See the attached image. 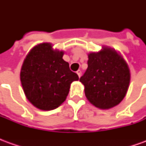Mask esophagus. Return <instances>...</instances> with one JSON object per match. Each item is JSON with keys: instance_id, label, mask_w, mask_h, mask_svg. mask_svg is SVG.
I'll return each mask as SVG.
<instances>
[{"instance_id": "1", "label": "esophagus", "mask_w": 146, "mask_h": 146, "mask_svg": "<svg viewBox=\"0 0 146 146\" xmlns=\"http://www.w3.org/2000/svg\"><path fill=\"white\" fill-rule=\"evenodd\" d=\"M76 73H77V75L79 76V77H80V76H81V70H78L76 71Z\"/></svg>"}]
</instances>
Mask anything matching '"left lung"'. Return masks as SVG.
I'll use <instances>...</instances> for the list:
<instances>
[{
  "instance_id": "8db88e82",
  "label": "left lung",
  "mask_w": 146,
  "mask_h": 146,
  "mask_svg": "<svg viewBox=\"0 0 146 146\" xmlns=\"http://www.w3.org/2000/svg\"><path fill=\"white\" fill-rule=\"evenodd\" d=\"M88 69L80 78L88 100L96 107L106 110L124 98L130 84L128 66L115 50L103 48L88 54Z\"/></svg>"
}]
</instances>
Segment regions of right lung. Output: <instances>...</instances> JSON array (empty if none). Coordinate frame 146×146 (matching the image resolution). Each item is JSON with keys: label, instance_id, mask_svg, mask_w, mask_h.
Instances as JSON below:
<instances>
[{"label": "right lung", "instance_id": "right-lung-1", "mask_svg": "<svg viewBox=\"0 0 146 146\" xmlns=\"http://www.w3.org/2000/svg\"><path fill=\"white\" fill-rule=\"evenodd\" d=\"M63 54L53 50L51 44L43 43L31 49L24 60L22 86L27 99L40 110L58 107L66 100L71 83L79 80L63 60Z\"/></svg>", "mask_w": 146, "mask_h": 146}]
</instances>
